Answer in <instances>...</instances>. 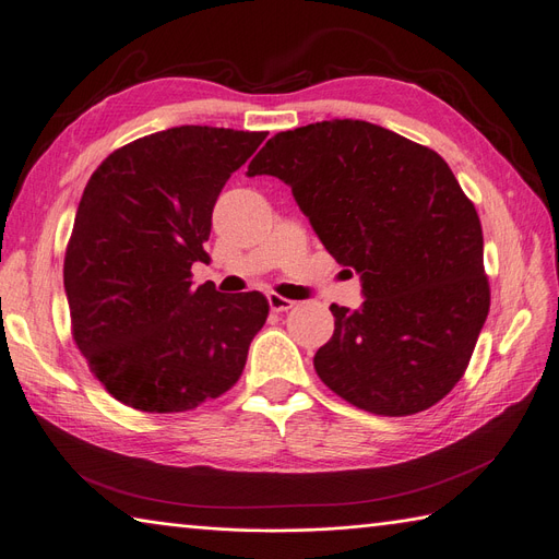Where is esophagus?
<instances>
[{
    "instance_id": "1",
    "label": "esophagus",
    "mask_w": 559,
    "mask_h": 559,
    "mask_svg": "<svg viewBox=\"0 0 559 559\" xmlns=\"http://www.w3.org/2000/svg\"><path fill=\"white\" fill-rule=\"evenodd\" d=\"M267 306L273 312H286V310H292L296 302L289 300V298H284V296H277V294H267Z\"/></svg>"
}]
</instances>
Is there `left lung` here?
<instances>
[{"label": "left lung", "mask_w": 559, "mask_h": 559, "mask_svg": "<svg viewBox=\"0 0 559 559\" xmlns=\"http://www.w3.org/2000/svg\"><path fill=\"white\" fill-rule=\"evenodd\" d=\"M257 175L292 186L321 245L361 280L359 310L331 306L321 382L389 417L441 401L489 312L480 218L448 163L382 126L333 118L277 132L249 163Z\"/></svg>", "instance_id": "obj_1"}]
</instances>
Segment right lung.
I'll return each instance as SVG.
<instances>
[{
    "instance_id": "1",
    "label": "right lung",
    "mask_w": 559,
    "mask_h": 559,
    "mask_svg": "<svg viewBox=\"0 0 559 559\" xmlns=\"http://www.w3.org/2000/svg\"><path fill=\"white\" fill-rule=\"evenodd\" d=\"M267 132L167 128L114 151L83 189L64 257L74 343L144 413H183L238 382L267 317L259 292L193 289L212 210Z\"/></svg>"
}]
</instances>
